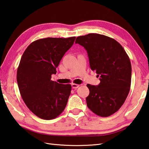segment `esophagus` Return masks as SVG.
Masks as SVG:
<instances>
[{"mask_svg": "<svg viewBox=\"0 0 149 149\" xmlns=\"http://www.w3.org/2000/svg\"><path fill=\"white\" fill-rule=\"evenodd\" d=\"M71 86L72 88H77L79 86V85L78 84H75V83H72L71 84Z\"/></svg>", "mask_w": 149, "mask_h": 149, "instance_id": "obj_1", "label": "esophagus"}]
</instances>
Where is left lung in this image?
<instances>
[{"label": "left lung", "instance_id": "obj_1", "mask_svg": "<svg viewBox=\"0 0 149 149\" xmlns=\"http://www.w3.org/2000/svg\"><path fill=\"white\" fill-rule=\"evenodd\" d=\"M86 49L90 68L100 83L87 84L90 93L86 105L93 113L107 117L124 104L131 86L132 66L128 56L114 39L97 33L79 36L75 41Z\"/></svg>", "mask_w": 149, "mask_h": 149}]
</instances>
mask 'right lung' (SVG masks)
<instances>
[{"instance_id":"obj_1","label":"right lung","mask_w":149,"mask_h":149,"mask_svg":"<svg viewBox=\"0 0 149 149\" xmlns=\"http://www.w3.org/2000/svg\"><path fill=\"white\" fill-rule=\"evenodd\" d=\"M75 37L45 38L30 43L24 52L17 71L21 97L33 113L50 120L66 106L71 85L51 80L64 54L73 45Z\"/></svg>"}]
</instances>
